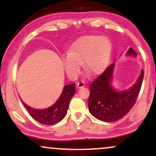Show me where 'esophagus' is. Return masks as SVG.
Masks as SVG:
<instances>
[{
	"instance_id": "1",
	"label": "esophagus",
	"mask_w": 156,
	"mask_h": 156,
	"mask_svg": "<svg viewBox=\"0 0 156 156\" xmlns=\"http://www.w3.org/2000/svg\"><path fill=\"white\" fill-rule=\"evenodd\" d=\"M85 85H86V83H85V82H84V81H78V83H77V87H78V88H81V87H83Z\"/></svg>"
}]
</instances>
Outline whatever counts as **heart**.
Instances as JSON below:
<instances>
[{
    "label": "heart",
    "instance_id": "b5f03b06",
    "mask_svg": "<svg viewBox=\"0 0 156 156\" xmlns=\"http://www.w3.org/2000/svg\"><path fill=\"white\" fill-rule=\"evenodd\" d=\"M112 43L106 37L86 36L78 39L69 53L62 57V63L69 76L76 77L83 63L86 71L92 74L101 72L108 62Z\"/></svg>",
    "mask_w": 156,
    "mask_h": 156
}]
</instances>
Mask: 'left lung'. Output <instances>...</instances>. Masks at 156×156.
Here are the masks:
<instances>
[{
    "instance_id": "8db88e82",
    "label": "left lung",
    "mask_w": 156,
    "mask_h": 156,
    "mask_svg": "<svg viewBox=\"0 0 156 156\" xmlns=\"http://www.w3.org/2000/svg\"><path fill=\"white\" fill-rule=\"evenodd\" d=\"M128 55H136V52L130 48ZM114 64L107 67L90 84L88 106L91 114L99 120L114 122L126 115L136 101L140 92L144 70H141L139 79L131 88L123 92H117L111 85Z\"/></svg>"
}]
</instances>
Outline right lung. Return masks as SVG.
Returning a JSON list of instances; mask_svg holds the SVG:
<instances>
[{
    "mask_svg": "<svg viewBox=\"0 0 156 156\" xmlns=\"http://www.w3.org/2000/svg\"><path fill=\"white\" fill-rule=\"evenodd\" d=\"M76 92V84L65 86L60 98L53 105L45 109H35L23 103L33 119L44 125H54L64 119L67 113L69 102Z\"/></svg>",
    "mask_w": 156,
    "mask_h": 156,
    "instance_id": "right-lung-1",
    "label": "right lung"
}]
</instances>
